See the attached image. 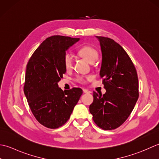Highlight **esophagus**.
Here are the masks:
<instances>
[{"mask_svg":"<svg viewBox=\"0 0 159 159\" xmlns=\"http://www.w3.org/2000/svg\"><path fill=\"white\" fill-rule=\"evenodd\" d=\"M84 93H91V91L88 89H83Z\"/></svg>","mask_w":159,"mask_h":159,"instance_id":"1","label":"esophagus"}]
</instances>
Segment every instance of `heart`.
<instances>
[{
    "mask_svg": "<svg viewBox=\"0 0 159 159\" xmlns=\"http://www.w3.org/2000/svg\"><path fill=\"white\" fill-rule=\"evenodd\" d=\"M79 56L84 58L89 63L95 62L98 57V52L95 48L90 46H85L80 48L78 51ZM63 65L66 70H70L73 68V57L69 53H66L63 57ZM90 76L78 77L77 82L80 84H85L87 80H89Z\"/></svg>",
    "mask_w": 159,
    "mask_h": 159,
    "instance_id": "1",
    "label": "heart"
}]
</instances>
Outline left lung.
<instances>
[{"mask_svg":"<svg viewBox=\"0 0 159 159\" xmlns=\"http://www.w3.org/2000/svg\"><path fill=\"white\" fill-rule=\"evenodd\" d=\"M102 52L100 77L106 93L93 92L89 111L96 125L105 130L117 128L130 115L139 98L137 70L126 51L112 39L97 36Z\"/></svg>","mask_w":159,"mask_h":159,"instance_id":"obj_1","label":"left lung"}]
</instances>
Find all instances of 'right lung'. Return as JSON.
I'll list each match as a JSON object with an SVG mask.
<instances>
[{"label":"right lung","instance_id":"1","mask_svg":"<svg viewBox=\"0 0 159 159\" xmlns=\"http://www.w3.org/2000/svg\"><path fill=\"white\" fill-rule=\"evenodd\" d=\"M79 40L63 35L48 37L27 63L25 95L35 118L48 128L65 124L83 93L80 88L64 92L57 85L66 73L63 65L66 51Z\"/></svg>","mask_w":159,"mask_h":159}]
</instances>
